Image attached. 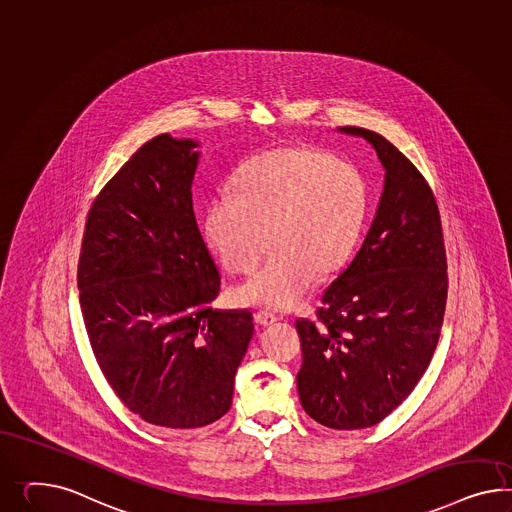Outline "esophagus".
<instances>
[{"mask_svg":"<svg viewBox=\"0 0 512 512\" xmlns=\"http://www.w3.org/2000/svg\"><path fill=\"white\" fill-rule=\"evenodd\" d=\"M277 315H274V313H270V311H257L255 313V322L259 324V326H272V324H276Z\"/></svg>","mask_w":512,"mask_h":512,"instance_id":"esophagus-1","label":"esophagus"}]
</instances>
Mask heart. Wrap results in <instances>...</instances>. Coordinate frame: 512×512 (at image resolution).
I'll list each match as a JSON object with an SVG mask.
<instances>
[{
  "label": "heart",
  "mask_w": 512,
  "mask_h": 512,
  "mask_svg": "<svg viewBox=\"0 0 512 512\" xmlns=\"http://www.w3.org/2000/svg\"><path fill=\"white\" fill-rule=\"evenodd\" d=\"M235 195L218 194L205 212L208 246L229 272H249L236 302L289 309L317 276L341 268L367 212L360 171L309 147H281L249 158L236 171Z\"/></svg>",
  "instance_id": "obj_1"
}]
</instances>
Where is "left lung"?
Instances as JSON below:
<instances>
[{
	"mask_svg": "<svg viewBox=\"0 0 512 512\" xmlns=\"http://www.w3.org/2000/svg\"><path fill=\"white\" fill-rule=\"evenodd\" d=\"M339 132L371 143L384 190L360 251L322 296L318 322L298 320L296 374L309 417L337 430L373 427L427 371L440 339L447 261L440 210L414 164L373 130Z\"/></svg>",
	"mask_w": 512,
	"mask_h": 512,
	"instance_id": "8db88e82",
	"label": "left lung"
}]
</instances>
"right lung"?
<instances>
[{
  "instance_id": "right-lung-1",
  "label": "right lung",
  "mask_w": 512,
  "mask_h": 512,
  "mask_svg": "<svg viewBox=\"0 0 512 512\" xmlns=\"http://www.w3.org/2000/svg\"><path fill=\"white\" fill-rule=\"evenodd\" d=\"M194 139L160 134L87 214L78 289L100 371L143 421L207 427L229 412L253 317L212 302L220 274L195 221Z\"/></svg>"
}]
</instances>
